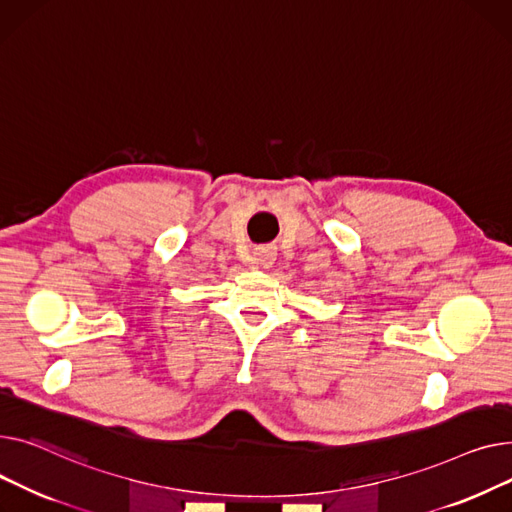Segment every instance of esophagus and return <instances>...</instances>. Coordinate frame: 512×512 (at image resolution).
<instances>
[{
	"mask_svg": "<svg viewBox=\"0 0 512 512\" xmlns=\"http://www.w3.org/2000/svg\"><path fill=\"white\" fill-rule=\"evenodd\" d=\"M275 258H277V252L273 246H260L254 250V262L260 268H270L275 264Z\"/></svg>",
	"mask_w": 512,
	"mask_h": 512,
	"instance_id": "obj_1",
	"label": "esophagus"
}]
</instances>
